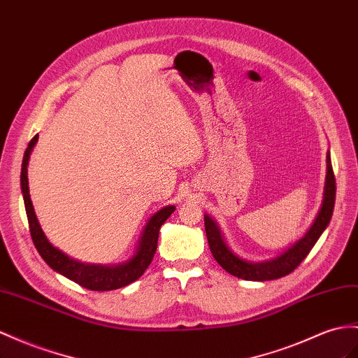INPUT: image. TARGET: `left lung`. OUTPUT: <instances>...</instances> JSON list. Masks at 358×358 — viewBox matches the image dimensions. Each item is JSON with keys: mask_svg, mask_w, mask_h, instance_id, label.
<instances>
[{"mask_svg": "<svg viewBox=\"0 0 358 358\" xmlns=\"http://www.w3.org/2000/svg\"><path fill=\"white\" fill-rule=\"evenodd\" d=\"M334 201H336V177L331 166V159H329V152L327 155V180H325V190H324V201L322 207H320L319 213L315 219L313 225L306 236L299 239L296 243H293L289 250L280 254L269 262L262 263H251L237 257L225 245L219 227L210 216H204V225H206V234L210 251H212L215 260L221 264V266L230 272L231 275L242 280L250 281H268V280H277L281 277H286L290 272L295 271L301 262L304 260L308 252L313 248L315 243L324 233L327 225L331 221L333 210H334Z\"/></svg>", "mask_w": 358, "mask_h": 358, "instance_id": "1", "label": "left lung"}]
</instances>
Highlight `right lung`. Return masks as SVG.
Listing matches in <instances>:
<instances>
[{
  "instance_id": "add662e5",
  "label": "right lung",
  "mask_w": 358,
  "mask_h": 358,
  "mask_svg": "<svg viewBox=\"0 0 358 358\" xmlns=\"http://www.w3.org/2000/svg\"><path fill=\"white\" fill-rule=\"evenodd\" d=\"M39 134H36L30 141L29 146L24 152L22 159V169H21V189L24 195V204L27 219H29L30 234L36 250L41 254V257L47 262L48 266L59 273L65 275L66 278L72 280L74 282L80 284L81 287H86L89 290L95 292H106V290H115L119 287L128 286V284L136 281L142 277V273L150 266L152 257L157 250V241H159V231L163 222L173 213L176 207L166 206L155 213L148 224H146L143 234L141 237L139 248L136 254L128 260L127 263L117 264V266H99V264H86L77 262L74 259L68 257L60 250L54 248L45 237L42 228L36 219L34 208L29 194V178H27V164H29L30 152L33 146L38 142Z\"/></svg>"
}]
</instances>
